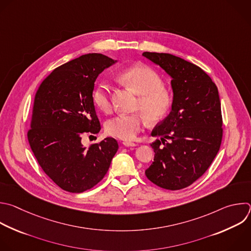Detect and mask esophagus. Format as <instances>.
Returning a JSON list of instances; mask_svg holds the SVG:
<instances>
[{"label": "esophagus", "instance_id": "esophagus-1", "mask_svg": "<svg viewBox=\"0 0 251 251\" xmlns=\"http://www.w3.org/2000/svg\"><path fill=\"white\" fill-rule=\"evenodd\" d=\"M123 145L125 147H136L137 144L136 143H133V142H127V141H124L123 142Z\"/></svg>", "mask_w": 251, "mask_h": 251}]
</instances>
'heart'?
<instances>
[{
    "label": "heart",
    "mask_w": 251,
    "mask_h": 251,
    "mask_svg": "<svg viewBox=\"0 0 251 251\" xmlns=\"http://www.w3.org/2000/svg\"><path fill=\"white\" fill-rule=\"evenodd\" d=\"M119 78L139 96L136 109L139 113L121 114L106 123L108 135L124 141L133 140L142 130L145 120L157 123L169 114L173 103V93L163 87V79L152 68L138 64L119 73ZM95 104L102 111L112 107V87L108 79L100 80L93 92Z\"/></svg>",
    "instance_id": "heart-1"
}]
</instances>
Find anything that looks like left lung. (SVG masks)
Instances as JSON below:
<instances>
[{"instance_id":"1","label":"left lung","mask_w":251,"mask_h":251,"mask_svg":"<svg viewBox=\"0 0 251 251\" xmlns=\"http://www.w3.org/2000/svg\"><path fill=\"white\" fill-rule=\"evenodd\" d=\"M172 77V111L151 132L154 158L145 174L153 184L179 190L200 178L217 155L223 138L218 88L198 66L168 53L144 52Z\"/></svg>"}]
</instances>
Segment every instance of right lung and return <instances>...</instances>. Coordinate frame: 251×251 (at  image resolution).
Here are the masks:
<instances>
[{
    "label": "right lung",
    "instance_id": "1",
    "mask_svg": "<svg viewBox=\"0 0 251 251\" xmlns=\"http://www.w3.org/2000/svg\"><path fill=\"white\" fill-rule=\"evenodd\" d=\"M115 62L99 53L82 55L56 68L36 91L27 139L43 172L65 191L81 193L96 186L118 150L114 138L81 145L83 136L100 131L95 81Z\"/></svg>",
    "mask_w": 251,
    "mask_h": 251
}]
</instances>
